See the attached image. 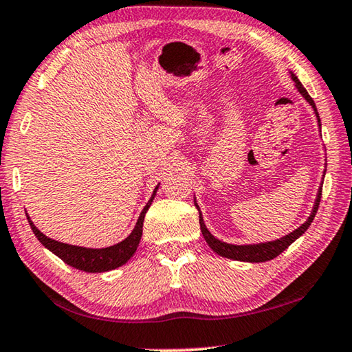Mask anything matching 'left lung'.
<instances>
[{"label": "left lung", "mask_w": 352, "mask_h": 352, "mask_svg": "<svg viewBox=\"0 0 352 352\" xmlns=\"http://www.w3.org/2000/svg\"><path fill=\"white\" fill-rule=\"evenodd\" d=\"M293 81L296 82V87L298 91L302 94V97L307 100L311 104V108H314L315 114L318 117V124H320V116H318V111H316V106L315 102L311 100V97L309 96V92L305 91L304 86L300 85V81L298 80L296 75L292 74ZM321 126V124H320ZM321 192H322V186H320V191H318V196L315 200V206H314V211H311V214L309 219H307L302 226L296 230L289 233V235L283 236L280 239H276V241H270V243H260V244H248V246H235V244H227V243H222L219 239L214 238L211 233L208 232V228L205 227L204 224V219H202V214L199 213V222H200V230H202V235L205 238V241L208 243V246L214 250L216 254H219L221 256H226V258H232V260H238V261H250V263H260V261H267V260H272L276 258L277 255H280L283 250H285L289 244L293 241H296V239L302 235V233L307 230V228L310 227L311 222H314V217L318 211V206H320V200H321ZM197 206V205H196ZM199 210V206H197Z\"/></svg>", "instance_id": "8db88e82"}]
</instances>
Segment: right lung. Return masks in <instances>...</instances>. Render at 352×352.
I'll use <instances>...</instances> for the list:
<instances>
[{"instance_id": "right-lung-1", "label": "right lung", "mask_w": 352, "mask_h": 352, "mask_svg": "<svg viewBox=\"0 0 352 352\" xmlns=\"http://www.w3.org/2000/svg\"><path fill=\"white\" fill-rule=\"evenodd\" d=\"M156 191H158V186L155 188L152 197H150L147 205L144 206L141 214H139V219L130 235H128L124 241L117 243L114 246L103 248V249L80 248V246H72V244L54 241V239L45 236L41 230H38V228L34 226V222L30 219V216L26 217L38 241H41L48 250H52L54 255H58L64 263H67L69 266H74L76 270L85 271V272H104V271L116 270V267L125 265L126 261L131 258L133 254L136 252L139 241H141V236H142L144 217H146L148 206L153 202Z\"/></svg>"}]
</instances>
